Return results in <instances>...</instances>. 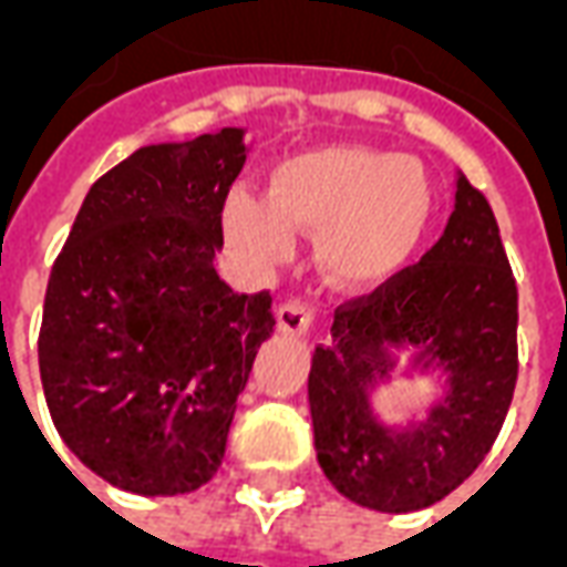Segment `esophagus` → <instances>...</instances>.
<instances>
[{
  "instance_id": "obj_1",
  "label": "esophagus",
  "mask_w": 567,
  "mask_h": 567,
  "mask_svg": "<svg viewBox=\"0 0 567 567\" xmlns=\"http://www.w3.org/2000/svg\"><path fill=\"white\" fill-rule=\"evenodd\" d=\"M276 321H279V331L288 333V337H300V333L309 331V324H312V309L303 307V303H297V300H288L279 307L276 312Z\"/></svg>"
}]
</instances>
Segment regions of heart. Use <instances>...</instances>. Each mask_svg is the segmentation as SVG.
<instances>
[{"instance_id": "heart-1", "label": "heart", "mask_w": 567, "mask_h": 567, "mask_svg": "<svg viewBox=\"0 0 567 567\" xmlns=\"http://www.w3.org/2000/svg\"><path fill=\"white\" fill-rule=\"evenodd\" d=\"M434 221V185L416 157L331 145L272 166L270 197L234 187L224 199L227 234L248 258L279 264L295 251V230L316 236L321 270L343 288H364L401 272L425 246Z\"/></svg>"}]
</instances>
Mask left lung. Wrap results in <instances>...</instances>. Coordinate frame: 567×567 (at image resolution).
I'll use <instances>...</instances> for the list:
<instances>
[{"mask_svg":"<svg viewBox=\"0 0 567 567\" xmlns=\"http://www.w3.org/2000/svg\"><path fill=\"white\" fill-rule=\"evenodd\" d=\"M404 363L437 379L425 411L401 423L375 392ZM516 389V282L486 197L455 175V209L413 270L337 307L316 346L309 413L333 488L368 511H425L486 458Z\"/></svg>","mask_w":567,"mask_h":567,"instance_id":"obj_1","label":"left lung"}]
</instances>
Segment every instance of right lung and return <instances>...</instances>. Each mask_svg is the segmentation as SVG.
Here are the masks:
<instances>
[{
	"label": "right lung",
	"mask_w": 567,
	"mask_h": 567,
	"mask_svg": "<svg viewBox=\"0 0 567 567\" xmlns=\"http://www.w3.org/2000/svg\"><path fill=\"white\" fill-rule=\"evenodd\" d=\"M243 127L133 151L81 203L44 295L39 370L60 437L105 483L169 498L221 467L272 297L215 267Z\"/></svg>",
	"instance_id": "obj_1"
}]
</instances>
